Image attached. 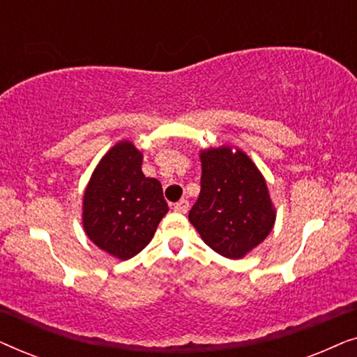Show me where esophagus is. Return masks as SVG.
Instances as JSON below:
<instances>
[{
    "label": "esophagus",
    "mask_w": 357,
    "mask_h": 357,
    "mask_svg": "<svg viewBox=\"0 0 357 357\" xmlns=\"http://www.w3.org/2000/svg\"><path fill=\"white\" fill-rule=\"evenodd\" d=\"M188 208H190V203H188V199L187 198H182L180 199V202H177L174 204V209L177 213H187L188 211Z\"/></svg>",
    "instance_id": "34e87169"
}]
</instances>
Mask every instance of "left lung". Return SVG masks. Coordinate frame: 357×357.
<instances>
[{"mask_svg":"<svg viewBox=\"0 0 357 357\" xmlns=\"http://www.w3.org/2000/svg\"><path fill=\"white\" fill-rule=\"evenodd\" d=\"M202 192L188 219L214 252L242 258L275 226L265 178L252 159L229 146L202 151Z\"/></svg>","mask_w":357,"mask_h":357,"instance_id":"obj_1","label":"left lung"}]
</instances>
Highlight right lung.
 I'll use <instances>...</instances> for the list:
<instances>
[{
	"mask_svg": "<svg viewBox=\"0 0 357 357\" xmlns=\"http://www.w3.org/2000/svg\"><path fill=\"white\" fill-rule=\"evenodd\" d=\"M141 164V151L120 141L100 159L82 198L87 237L120 260L143 250L169 211L162 185L146 177Z\"/></svg>",
	"mask_w": 357,
	"mask_h": 357,
	"instance_id": "right-lung-1",
	"label": "right lung"
}]
</instances>
